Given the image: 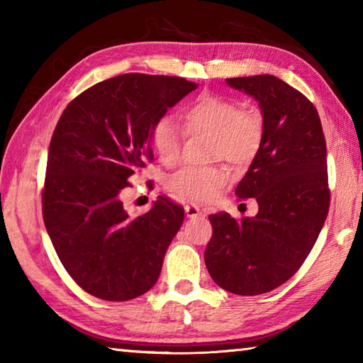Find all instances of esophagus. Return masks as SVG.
Returning a JSON list of instances; mask_svg holds the SVG:
<instances>
[{
  "label": "esophagus",
  "mask_w": 363,
  "mask_h": 363,
  "mask_svg": "<svg viewBox=\"0 0 363 363\" xmlns=\"http://www.w3.org/2000/svg\"><path fill=\"white\" fill-rule=\"evenodd\" d=\"M184 210H186V214H187V218H199V216H201V211H200V208L196 206V205H186V208H184Z\"/></svg>",
  "instance_id": "obj_1"
}]
</instances>
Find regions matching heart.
I'll return each instance as SVG.
<instances>
[{
    "instance_id": "heart-1",
    "label": "heart",
    "mask_w": 363,
    "mask_h": 363,
    "mask_svg": "<svg viewBox=\"0 0 363 363\" xmlns=\"http://www.w3.org/2000/svg\"><path fill=\"white\" fill-rule=\"evenodd\" d=\"M184 131L189 136L210 134L208 155L224 158L235 167L250 164L264 140V115L257 107L218 94H201L182 110ZM150 143L160 162L174 164L181 157L184 133L173 120L162 116L153 123ZM229 181L223 167H184L167 179V189L177 199L205 201L216 196Z\"/></svg>"
}]
</instances>
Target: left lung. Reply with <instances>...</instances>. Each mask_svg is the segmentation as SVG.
<instances>
[{"instance_id": "obj_1", "label": "left lung", "mask_w": 363, "mask_h": 363, "mask_svg": "<svg viewBox=\"0 0 363 363\" xmlns=\"http://www.w3.org/2000/svg\"><path fill=\"white\" fill-rule=\"evenodd\" d=\"M259 102L264 140L235 189L255 199V218L210 214L205 264L216 284L240 296L272 291L291 279L317 242L330 208L327 143L307 97L280 78H227Z\"/></svg>"}]
</instances>
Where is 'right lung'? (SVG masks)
<instances>
[{"mask_svg": "<svg viewBox=\"0 0 363 363\" xmlns=\"http://www.w3.org/2000/svg\"><path fill=\"white\" fill-rule=\"evenodd\" d=\"M196 89L181 77L126 73L96 83L60 115L48 152L43 220L60 262L86 293L138 298L155 285L184 208L162 196L131 218L128 181L153 160L150 131Z\"/></svg>", "mask_w": 363, "mask_h": 363, "instance_id": "obj_1", "label": "right lung"}]
</instances>
